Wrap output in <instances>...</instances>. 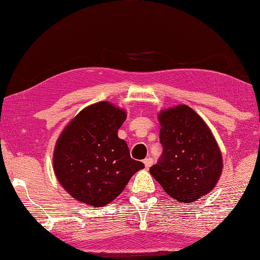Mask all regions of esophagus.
Here are the masks:
<instances>
[{
	"mask_svg": "<svg viewBox=\"0 0 260 260\" xmlns=\"http://www.w3.org/2000/svg\"><path fill=\"white\" fill-rule=\"evenodd\" d=\"M143 162H144L146 169H149V168H150L152 165H153V159H152V157H146V159H145Z\"/></svg>",
	"mask_w": 260,
	"mask_h": 260,
	"instance_id": "obj_1",
	"label": "esophagus"
}]
</instances>
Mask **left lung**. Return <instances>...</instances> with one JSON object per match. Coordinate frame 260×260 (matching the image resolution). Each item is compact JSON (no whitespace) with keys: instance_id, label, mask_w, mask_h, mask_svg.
Listing matches in <instances>:
<instances>
[{"instance_id":"1","label":"left lung","mask_w":260,"mask_h":260,"mask_svg":"<svg viewBox=\"0 0 260 260\" xmlns=\"http://www.w3.org/2000/svg\"><path fill=\"white\" fill-rule=\"evenodd\" d=\"M162 154L150 168L168 195L192 203L215 187L222 172V154L212 132L190 107L161 111Z\"/></svg>"}]
</instances>
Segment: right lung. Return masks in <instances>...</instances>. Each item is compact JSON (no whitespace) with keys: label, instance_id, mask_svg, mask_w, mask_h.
<instances>
[{"label":"right lung","instance_id":"1","mask_svg":"<svg viewBox=\"0 0 260 260\" xmlns=\"http://www.w3.org/2000/svg\"><path fill=\"white\" fill-rule=\"evenodd\" d=\"M124 110L107 101L86 107L66 126L56 143L54 170L60 185L76 201L94 207L113 202L143 162L132 159L117 133Z\"/></svg>","mask_w":260,"mask_h":260}]
</instances>
